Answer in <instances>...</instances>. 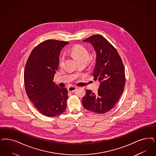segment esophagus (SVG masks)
Listing matches in <instances>:
<instances>
[{
    "label": "esophagus",
    "instance_id": "obj_1",
    "mask_svg": "<svg viewBox=\"0 0 156 156\" xmlns=\"http://www.w3.org/2000/svg\"><path fill=\"white\" fill-rule=\"evenodd\" d=\"M76 88H77V87H76V86H69L68 87V90H69V91H70V92H73V91H74Z\"/></svg>",
    "mask_w": 156,
    "mask_h": 156
}]
</instances>
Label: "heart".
I'll return each mask as SVG.
<instances>
[{"mask_svg": "<svg viewBox=\"0 0 156 156\" xmlns=\"http://www.w3.org/2000/svg\"><path fill=\"white\" fill-rule=\"evenodd\" d=\"M71 54L74 56L76 59L81 62H87L89 59V53L86 47L82 45H75L71 49ZM65 61V56H62L59 59V65L63 66Z\"/></svg>", "mask_w": 156, "mask_h": 156, "instance_id": "1", "label": "heart"}]
</instances>
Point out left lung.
Segmentation results:
<instances>
[{
	"label": "left lung",
	"instance_id": "left-lung-1",
	"mask_svg": "<svg viewBox=\"0 0 156 156\" xmlns=\"http://www.w3.org/2000/svg\"><path fill=\"white\" fill-rule=\"evenodd\" d=\"M83 41L91 44L96 52L93 76L100 85L96 93L86 90L82 105L93 112L106 113L115 106L123 91L126 81L123 64L116 49L102 36L93 35Z\"/></svg>",
	"mask_w": 156,
	"mask_h": 156
}]
</instances>
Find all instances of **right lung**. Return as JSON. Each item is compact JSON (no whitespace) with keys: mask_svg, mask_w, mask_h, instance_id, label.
I'll list each match as a JSON object with an SVG mask.
<instances>
[{"mask_svg":"<svg viewBox=\"0 0 156 156\" xmlns=\"http://www.w3.org/2000/svg\"><path fill=\"white\" fill-rule=\"evenodd\" d=\"M64 41L48 40L33 49L24 71L27 97L39 112L48 117L65 112L68 90L53 81L59 66L61 50L68 44Z\"/></svg>","mask_w":156,"mask_h":156,"instance_id":"1","label":"right lung"}]
</instances>
